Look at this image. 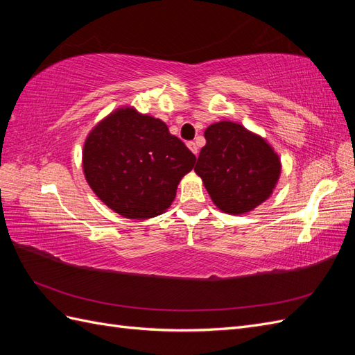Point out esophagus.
I'll return each mask as SVG.
<instances>
[{
	"mask_svg": "<svg viewBox=\"0 0 355 355\" xmlns=\"http://www.w3.org/2000/svg\"><path fill=\"white\" fill-rule=\"evenodd\" d=\"M188 145V148L191 149V151H192V154H198V148H197V145H196V142H188L187 144Z\"/></svg>",
	"mask_w": 355,
	"mask_h": 355,
	"instance_id": "obj_1",
	"label": "esophagus"
}]
</instances>
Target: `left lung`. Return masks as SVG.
Here are the masks:
<instances>
[{
  "label": "left lung",
  "mask_w": 355,
  "mask_h": 355,
  "mask_svg": "<svg viewBox=\"0 0 355 355\" xmlns=\"http://www.w3.org/2000/svg\"><path fill=\"white\" fill-rule=\"evenodd\" d=\"M204 137L194 170L218 209L244 214L270 198L282 163L263 137L231 121L209 125Z\"/></svg>",
  "instance_id": "left-lung-1"
}]
</instances>
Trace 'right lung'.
I'll return each mask as SVG.
<instances>
[{
	"mask_svg": "<svg viewBox=\"0 0 355 355\" xmlns=\"http://www.w3.org/2000/svg\"><path fill=\"white\" fill-rule=\"evenodd\" d=\"M196 155L166 123L133 108H120L85 139V180L106 206L128 219H149L167 210Z\"/></svg>",
	"mask_w": 355,
	"mask_h": 355,
	"instance_id": "add662e5",
	"label": "right lung"
}]
</instances>
